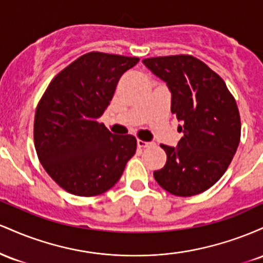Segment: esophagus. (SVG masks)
Listing matches in <instances>:
<instances>
[{
    "label": "esophagus",
    "mask_w": 263,
    "mask_h": 263,
    "mask_svg": "<svg viewBox=\"0 0 263 263\" xmlns=\"http://www.w3.org/2000/svg\"><path fill=\"white\" fill-rule=\"evenodd\" d=\"M149 142H146V141H142V140H137V146L140 147V148H146V147L149 146Z\"/></svg>",
    "instance_id": "esophagus-1"
}]
</instances>
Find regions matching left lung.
Here are the masks:
<instances>
[{"mask_svg": "<svg viewBox=\"0 0 263 263\" xmlns=\"http://www.w3.org/2000/svg\"><path fill=\"white\" fill-rule=\"evenodd\" d=\"M144 65L167 83L172 114L183 121L178 147L161 144L167 155L157 183L177 197L200 194L214 185L236 153L241 137L237 104L219 74L190 54L153 57Z\"/></svg>", "mask_w": 263, "mask_h": 263, "instance_id": "1", "label": "left lung"}]
</instances>
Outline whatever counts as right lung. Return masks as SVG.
Instances as JSON below:
<instances>
[{
    "label": "right lung",
    "instance_id": "right-lung-1",
    "mask_svg": "<svg viewBox=\"0 0 263 263\" xmlns=\"http://www.w3.org/2000/svg\"><path fill=\"white\" fill-rule=\"evenodd\" d=\"M136 57L90 52L59 71L35 108L37 156L60 188L95 197L119 182L137 148L132 135H114L99 122L121 75Z\"/></svg>",
    "mask_w": 263,
    "mask_h": 263
}]
</instances>
